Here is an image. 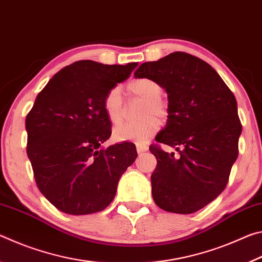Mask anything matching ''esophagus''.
Returning a JSON list of instances; mask_svg holds the SVG:
<instances>
[{"label": "esophagus", "mask_w": 262, "mask_h": 262, "mask_svg": "<svg viewBox=\"0 0 262 262\" xmlns=\"http://www.w3.org/2000/svg\"><path fill=\"white\" fill-rule=\"evenodd\" d=\"M136 150H137V152H139V154H142V152L147 151L148 145H145L143 143H136Z\"/></svg>", "instance_id": "34e87169"}]
</instances>
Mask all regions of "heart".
Masks as SVG:
<instances>
[{"label": "heart", "mask_w": 262, "mask_h": 262, "mask_svg": "<svg viewBox=\"0 0 262 262\" xmlns=\"http://www.w3.org/2000/svg\"><path fill=\"white\" fill-rule=\"evenodd\" d=\"M126 90L130 98L143 100L141 105V120L121 123L114 128L113 136L118 141H136L140 143L148 141L156 134L159 121L167 118L168 105L162 98V86L157 81L149 77L132 79L127 83ZM103 106L108 120L119 123L123 118V98L120 89L114 86L107 91L103 100Z\"/></svg>", "instance_id": "heart-1"}]
</instances>
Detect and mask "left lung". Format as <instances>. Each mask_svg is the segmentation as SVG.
Returning <instances> with one entry per match:
<instances>
[{
	"instance_id": "1",
	"label": "left lung",
	"mask_w": 262,
	"mask_h": 262,
	"mask_svg": "<svg viewBox=\"0 0 262 262\" xmlns=\"http://www.w3.org/2000/svg\"><path fill=\"white\" fill-rule=\"evenodd\" d=\"M134 76L157 81L168 98L166 126L149 148L157 159L155 203L176 214L202 209L227 187L238 157L242 123L234 95L210 64L185 52L144 62ZM161 144L179 155L166 153Z\"/></svg>"
}]
</instances>
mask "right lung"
<instances>
[{
    "mask_svg": "<svg viewBox=\"0 0 262 262\" xmlns=\"http://www.w3.org/2000/svg\"><path fill=\"white\" fill-rule=\"evenodd\" d=\"M136 67L135 62H74L50 79L26 115V152L35 184L66 214L104 210L115 196L119 179L137 157L130 142L100 148L112 134L104 97Z\"/></svg>",
    "mask_w": 262,
    "mask_h": 262,
    "instance_id": "obj_1",
    "label": "right lung"
}]
</instances>
